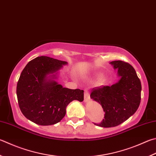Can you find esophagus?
I'll return each instance as SVG.
<instances>
[{"mask_svg": "<svg viewBox=\"0 0 156 156\" xmlns=\"http://www.w3.org/2000/svg\"><path fill=\"white\" fill-rule=\"evenodd\" d=\"M84 101H88L90 100V94L89 90L87 89H84Z\"/></svg>", "mask_w": 156, "mask_h": 156, "instance_id": "34e87169", "label": "esophagus"}]
</instances>
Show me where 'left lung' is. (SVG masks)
I'll list each match as a JSON object with an SVG mask.
<instances>
[{"mask_svg": "<svg viewBox=\"0 0 156 156\" xmlns=\"http://www.w3.org/2000/svg\"><path fill=\"white\" fill-rule=\"evenodd\" d=\"M110 64L118 70L120 80L112 86L93 88L90 95L105 112L101 123H94L103 127L117 126L128 119L137 110L141 100V83L134 67L122 61Z\"/></svg>", "mask_w": 156, "mask_h": 156, "instance_id": "8db88e82", "label": "left lung"}]
</instances>
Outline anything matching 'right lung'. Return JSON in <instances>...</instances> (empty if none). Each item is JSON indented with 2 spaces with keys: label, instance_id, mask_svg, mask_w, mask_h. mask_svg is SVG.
Returning a JSON list of instances; mask_svg holds the SVG:
<instances>
[{
  "label": "right lung",
  "instance_id": "1",
  "mask_svg": "<svg viewBox=\"0 0 156 156\" xmlns=\"http://www.w3.org/2000/svg\"><path fill=\"white\" fill-rule=\"evenodd\" d=\"M67 63L41 56L29 61L22 70L16 93L20 108L28 119L40 126L54 125L65 117L66 107L71 101H83V90L64 88L47 79L48 75Z\"/></svg>",
  "mask_w": 156,
  "mask_h": 156
}]
</instances>
